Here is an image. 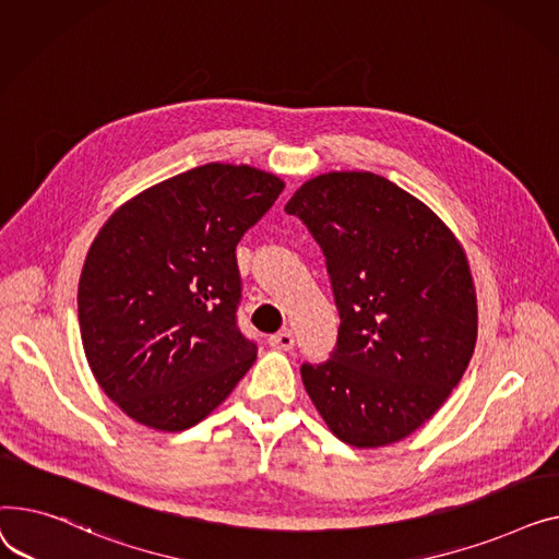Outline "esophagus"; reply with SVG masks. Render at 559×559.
I'll return each mask as SVG.
<instances>
[{
    "instance_id": "esophagus-1",
    "label": "esophagus",
    "mask_w": 559,
    "mask_h": 559,
    "mask_svg": "<svg viewBox=\"0 0 559 559\" xmlns=\"http://www.w3.org/2000/svg\"><path fill=\"white\" fill-rule=\"evenodd\" d=\"M269 343H271L275 349H290V347L295 345V336H293L290 330H284V332L271 336Z\"/></svg>"
}]
</instances>
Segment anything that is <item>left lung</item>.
<instances>
[{"label":"left lung","instance_id":"obj_1","mask_svg":"<svg viewBox=\"0 0 559 559\" xmlns=\"http://www.w3.org/2000/svg\"><path fill=\"white\" fill-rule=\"evenodd\" d=\"M322 248L341 316L326 364L302 383L345 444L400 442L463 379L478 309L467 254L444 221L370 171H330L286 203Z\"/></svg>","mask_w":559,"mask_h":559}]
</instances>
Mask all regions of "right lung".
I'll list each match as a JSON object with an SVG mask.
<instances>
[{"label":"right lung","instance_id":"right-lung-1","mask_svg":"<svg viewBox=\"0 0 559 559\" xmlns=\"http://www.w3.org/2000/svg\"><path fill=\"white\" fill-rule=\"evenodd\" d=\"M282 189L269 171L212 162L144 189L98 229L79 282L81 338L128 417L191 429L250 370L237 243Z\"/></svg>","mask_w":559,"mask_h":559}]
</instances>
